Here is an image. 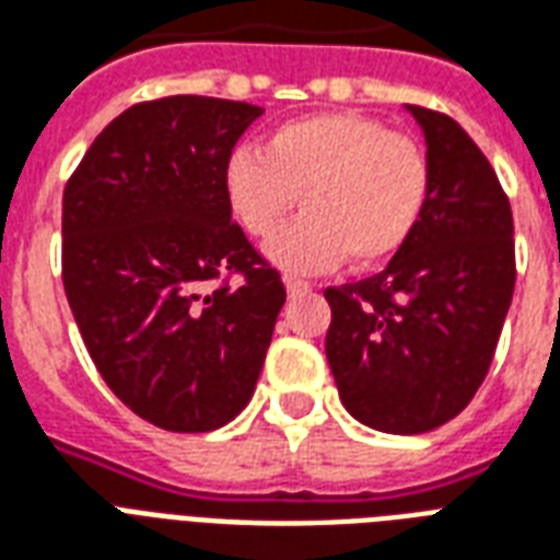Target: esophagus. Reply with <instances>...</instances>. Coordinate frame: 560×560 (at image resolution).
I'll return each mask as SVG.
<instances>
[{
	"mask_svg": "<svg viewBox=\"0 0 560 560\" xmlns=\"http://www.w3.org/2000/svg\"><path fill=\"white\" fill-rule=\"evenodd\" d=\"M284 288H288L290 296H296V293H302V290H308V281L293 279V276H284Z\"/></svg>",
	"mask_w": 560,
	"mask_h": 560,
	"instance_id": "esophagus-1",
	"label": "esophagus"
}]
</instances>
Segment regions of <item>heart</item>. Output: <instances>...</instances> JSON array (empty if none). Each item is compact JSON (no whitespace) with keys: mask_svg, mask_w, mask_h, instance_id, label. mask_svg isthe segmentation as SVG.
<instances>
[{"mask_svg":"<svg viewBox=\"0 0 560 560\" xmlns=\"http://www.w3.org/2000/svg\"><path fill=\"white\" fill-rule=\"evenodd\" d=\"M234 220L267 237L303 196L306 213L267 243V258L288 272L331 270L394 258L417 232L429 196L425 149L378 119L326 110L281 122L261 149H234L223 170Z\"/></svg>","mask_w":560,"mask_h":560,"instance_id":"1","label":"heart"}]
</instances>
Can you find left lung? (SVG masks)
<instances>
[{
  "label": "left lung",
  "mask_w": 560,
  "mask_h": 560,
  "mask_svg": "<svg viewBox=\"0 0 560 560\" xmlns=\"http://www.w3.org/2000/svg\"><path fill=\"white\" fill-rule=\"evenodd\" d=\"M405 108L432 164L425 213L378 276L326 290L340 402L387 434L432 432L467 408L517 279L514 217L490 161L452 117Z\"/></svg>",
  "instance_id": "8db88e82"
}]
</instances>
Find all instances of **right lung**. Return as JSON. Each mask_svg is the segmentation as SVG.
<instances>
[{"instance_id":"obj_1","label":"right lung","mask_w":560,"mask_h":560,"mask_svg":"<svg viewBox=\"0 0 560 560\" xmlns=\"http://www.w3.org/2000/svg\"><path fill=\"white\" fill-rule=\"evenodd\" d=\"M264 108L140 102L102 128L63 190V290L122 405L166 432L246 408L284 305L281 276L232 223L225 161ZM241 271V289L207 284Z\"/></svg>"}]
</instances>
